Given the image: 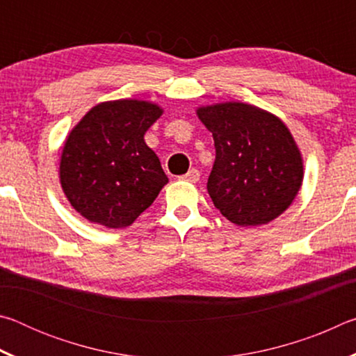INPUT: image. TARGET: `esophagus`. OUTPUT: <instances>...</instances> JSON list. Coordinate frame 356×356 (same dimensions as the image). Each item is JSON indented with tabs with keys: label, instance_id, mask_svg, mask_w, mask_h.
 <instances>
[{
	"label": "esophagus",
	"instance_id": "esophagus-1",
	"mask_svg": "<svg viewBox=\"0 0 356 356\" xmlns=\"http://www.w3.org/2000/svg\"><path fill=\"white\" fill-rule=\"evenodd\" d=\"M180 179L186 180V182H197V180H200V171L193 168V170H190L188 172H186L185 176H180Z\"/></svg>",
	"mask_w": 356,
	"mask_h": 356
}]
</instances>
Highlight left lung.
Wrapping results in <instances>:
<instances>
[{"mask_svg": "<svg viewBox=\"0 0 356 356\" xmlns=\"http://www.w3.org/2000/svg\"><path fill=\"white\" fill-rule=\"evenodd\" d=\"M197 116L213 136L207 191L221 215L246 227L284 212L303 182V161L286 125L238 102L202 106Z\"/></svg>", "mask_w": 356, "mask_h": 356, "instance_id": "1", "label": "left lung"}]
</instances>
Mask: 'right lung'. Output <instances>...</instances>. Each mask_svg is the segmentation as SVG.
I'll return each mask as SVG.
<instances>
[{"label":"right lung","mask_w":356,"mask_h":356,"mask_svg":"<svg viewBox=\"0 0 356 356\" xmlns=\"http://www.w3.org/2000/svg\"><path fill=\"white\" fill-rule=\"evenodd\" d=\"M161 113L150 102L114 100L76 124L64 144L59 177L78 213L119 229L152 206L168 177L144 134Z\"/></svg>","instance_id":"right-lung-1"}]
</instances>
